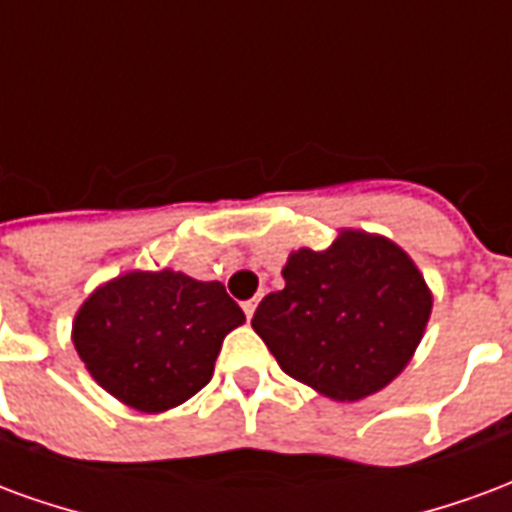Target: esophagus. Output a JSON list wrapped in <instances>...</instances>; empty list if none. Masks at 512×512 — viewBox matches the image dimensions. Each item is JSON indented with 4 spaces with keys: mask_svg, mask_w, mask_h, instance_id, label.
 <instances>
[{
    "mask_svg": "<svg viewBox=\"0 0 512 512\" xmlns=\"http://www.w3.org/2000/svg\"><path fill=\"white\" fill-rule=\"evenodd\" d=\"M255 310H257V299L244 301V315H246V318H252V315H255Z\"/></svg>",
    "mask_w": 512,
    "mask_h": 512,
    "instance_id": "esophagus-1",
    "label": "esophagus"
}]
</instances>
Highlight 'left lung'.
<instances>
[{"label": "left lung", "mask_w": 512, "mask_h": 512, "mask_svg": "<svg viewBox=\"0 0 512 512\" xmlns=\"http://www.w3.org/2000/svg\"><path fill=\"white\" fill-rule=\"evenodd\" d=\"M282 277L285 288L257 304L252 329L290 378L321 395H373L417 351L433 299L392 241L343 230L323 252H293Z\"/></svg>", "instance_id": "left-lung-1"}]
</instances>
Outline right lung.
Segmentation results:
<instances>
[{"label": "right lung", "mask_w": 512, "mask_h": 512, "mask_svg": "<svg viewBox=\"0 0 512 512\" xmlns=\"http://www.w3.org/2000/svg\"><path fill=\"white\" fill-rule=\"evenodd\" d=\"M244 321L222 282L169 268L131 271L84 301L73 321V345L109 395L158 414L211 381L222 340Z\"/></svg>", "instance_id": "add662e5"}]
</instances>
